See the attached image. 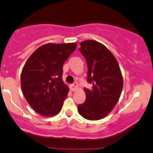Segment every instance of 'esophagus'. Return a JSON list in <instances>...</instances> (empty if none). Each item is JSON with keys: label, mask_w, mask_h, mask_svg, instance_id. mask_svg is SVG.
Segmentation results:
<instances>
[{"label": "esophagus", "mask_w": 153, "mask_h": 153, "mask_svg": "<svg viewBox=\"0 0 153 153\" xmlns=\"http://www.w3.org/2000/svg\"><path fill=\"white\" fill-rule=\"evenodd\" d=\"M78 83H77V82H74V83L71 85V90L72 91H75L77 89H78Z\"/></svg>", "instance_id": "esophagus-1"}]
</instances>
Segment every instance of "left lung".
Returning <instances> with one entry per match:
<instances>
[{
	"label": "left lung",
	"mask_w": 153,
	"mask_h": 153,
	"mask_svg": "<svg viewBox=\"0 0 153 153\" xmlns=\"http://www.w3.org/2000/svg\"><path fill=\"white\" fill-rule=\"evenodd\" d=\"M80 45L88 65V82L93 87L84 88L86 99L78 106V113L88 120H99L111 111L120 98L122 72L117 59L103 44L85 40Z\"/></svg>",
	"instance_id": "8db88e82"
}]
</instances>
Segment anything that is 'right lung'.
Here are the masks:
<instances>
[{"label":"right lung","instance_id":"obj_1","mask_svg":"<svg viewBox=\"0 0 153 153\" xmlns=\"http://www.w3.org/2000/svg\"><path fill=\"white\" fill-rule=\"evenodd\" d=\"M76 47V43L45 44L26 60L21 75L22 91L36 113L53 117L61 111L69 92L62 80L63 64Z\"/></svg>","mask_w":153,"mask_h":153}]
</instances>
